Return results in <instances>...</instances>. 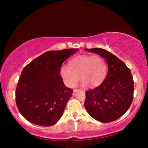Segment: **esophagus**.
<instances>
[{"label":"esophagus","instance_id":"esophagus-1","mask_svg":"<svg viewBox=\"0 0 148 148\" xmlns=\"http://www.w3.org/2000/svg\"><path fill=\"white\" fill-rule=\"evenodd\" d=\"M79 91H80V90H76V89H75V90H73V95H75L77 92H79Z\"/></svg>","mask_w":148,"mask_h":148}]
</instances>
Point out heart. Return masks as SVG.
Returning a JSON list of instances; mask_svg holds the SVG:
<instances>
[{"mask_svg": "<svg viewBox=\"0 0 148 148\" xmlns=\"http://www.w3.org/2000/svg\"><path fill=\"white\" fill-rule=\"evenodd\" d=\"M108 65L104 58L98 55L77 56L69 62V66L63 65L60 69V75L64 84L73 88L81 79L82 86L91 87L100 85L106 77Z\"/></svg>", "mask_w": 148, "mask_h": 148, "instance_id": "1", "label": "heart"}]
</instances>
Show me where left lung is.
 <instances>
[{
	"instance_id": "left-lung-1",
	"label": "left lung",
	"mask_w": 148,
	"mask_h": 148,
	"mask_svg": "<svg viewBox=\"0 0 148 148\" xmlns=\"http://www.w3.org/2000/svg\"><path fill=\"white\" fill-rule=\"evenodd\" d=\"M84 50L102 56L108 64V73L102 84L86 92L85 108L96 121L112 122L122 116L132 103L134 84L131 71L122 60L106 50Z\"/></svg>"
}]
</instances>
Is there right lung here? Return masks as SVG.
<instances>
[{"mask_svg": "<svg viewBox=\"0 0 148 148\" xmlns=\"http://www.w3.org/2000/svg\"><path fill=\"white\" fill-rule=\"evenodd\" d=\"M78 48L48 51L23 69L16 88V104L29 122L48 127L61 118L72 89L64 86L60 69Z\"/></svg>", "mask_w": 148, "mask_h": 148, "instance_id": "obj_1", "label": "right lung"}]
</instances>
